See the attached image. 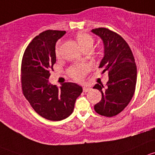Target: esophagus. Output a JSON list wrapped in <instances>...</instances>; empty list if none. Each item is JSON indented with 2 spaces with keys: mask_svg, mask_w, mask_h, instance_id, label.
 Wrapping results in <instances>:
<instances>
[{
  "mask_svg": "<svg viewBox=\"0 0 155 155\" xmlns=\"http://www.w3.org/2000/svg\"><path fill=\"white\" fill-rule=\"evenodd\" d=\"M83 90H84V92H89V90H91V88L89 87H84V88H83Z\"/></svg>",
  "mask_w": 155,
  "mask_h": 155,
  "instance_id": "34e87169",
  "label": "esophagus"
}]
</instances>
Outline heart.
Here are the masks:
<instances>
[{"label":"heart","mask_w":155,"mask_h":155,"mask_svg":"<svg viewBox=\"0 0 155 155\" xmlns=\"http://www.w3.org/2000/svg\"><path fill=\"white\" fill-rule=\"evenodd\" d=\"M77 41L84 51H90L92 49L94 45V39L92 37V36L88 34L87 33H78L77 36ZM56 56L59 57L60 54V44L58 43L56 46V50H55ZM89 67L87 65H79V66H74L71 67L68 70V73L71 78H74L76 81H81L83 79L87 71H89Z\"/></svg>","instance_id":"1"}]
</instances>
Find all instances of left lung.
Instances as JSON below:
<instances>
[{
    "label": "left lung",
    "instance_id": "1",
    "mask_svg": "<svg viewBox=\"0 0 155 155\" xmlns=\"http://www.w3.org/2000/svg\"><path fill=\"white\" fill-rule=\"evenodd\" d=\"M92 32L103 41L104 52L99 68L107 71V87L96 84L94 89L101 92V100L94 106L95 112L112 117L122 112L132 99L137 84V66L130 47L125 39L104 28Z\"/></svg>",
    "mask_w": 155,
    "mask_h": 155
}]
</instances>
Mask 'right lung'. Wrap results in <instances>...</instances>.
Here are the masks:
<instances>
[{
  "instance_id": "add662e5",
  "label": "right lung",
  "mask_w": 155,
  "mask_h": 155,
  "mask_svg": "<svg viewBox=\"0 0 155 155\" xmlns=\"http://www.w3.org/2000/svg\"><path fill=\"white\" fill-rule=\"evenodd\" d=\"M65 33L51 30L41 33L28 45L21 62L24 95L38 114L51 121L68 117L83 92L82 87L74 83H64L58 89L48 81L56 63V42Z\"/></svg>"
}]
</instances>
